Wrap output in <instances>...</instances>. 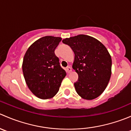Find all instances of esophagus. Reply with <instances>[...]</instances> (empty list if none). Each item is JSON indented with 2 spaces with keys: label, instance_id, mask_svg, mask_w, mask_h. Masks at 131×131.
<instances>
[{
  "label": "esophagus",
  "instance_id": "obj_1",
  "mask_svg": "<svg viewBox=\"0 0 131 131\" xmlns=\"http://www.w3.org/2000/svg\"><path fill=\"white\" fill-rule=\"evenodd\" d=\"M72 67H68L67 68V72H68V73H70L71 72H72Z\"/></svg>",
  "mask_w": 131,
  "mask_h": 131
}]
</instances>
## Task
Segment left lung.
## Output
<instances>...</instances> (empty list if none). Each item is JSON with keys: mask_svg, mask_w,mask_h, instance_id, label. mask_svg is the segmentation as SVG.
<instances>
[{"mask_svg": "<svg viewBox=\"0 0 131 131\" xmlns=\"http://www.w3.org/2000/svg\"><path fill=\"white\" fill-rule=\"evenodd\" d=\"M75 54L72 68L78 73L74 84L78 94L92 100L105 90L112 74V58L105 46L95 38L79 35L63 39Z\"/></svg>", "mask_w": 131, "mask_h": 131, "instance_id": "left-lung-1", "label": "left lung"}]
</instances>
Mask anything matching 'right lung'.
<instances>
[{"label": "right lung", "mask_w": 131, "mask_h": 131, "mask_svg": "<svg viewBox=\"0 0 131 131\" xmlns=\"http://www.w3.org/2000/svg\"><path fill=\"white\" fill-rule=\"evenodd\" d=\"M61 39L43 37L28 47L23 58L22 69L25 82L31 92L40 99L54 97L67 75L54 53Z\"/></svg>", "instance_id": "add662e5"}]
</instances>
